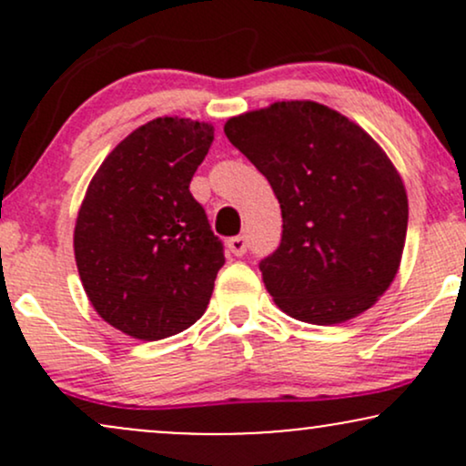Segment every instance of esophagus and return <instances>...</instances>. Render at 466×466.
Wrapping results in <instances>:
<instances>
[{
  "label": "esophagus",
  "mask_w": 466,
  "mask_h": 466,
  "mask_svg": "<svg viewBox=\"0 0 466 466\" xmlns=\"http://www.w3.org/2000/svg\"><path fill=\"white\" fill-rule=\"evenodd\" d=\"M228 249L232 251L234 256H243L248 251V238L245 237H234L228 240Z\"/></svg>",
  "instance_id": "34e87169"
}]
</instances>
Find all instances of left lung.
Listing matches in <instances>:
<instances>
[{"instance_id":"1","label":"left lung","mask_w":466,"mask_h":466,"mask_svg":"<svg viewBox=\"0 0 466 466\" xmlns=\"http://www.w3.org/2000/svg\"><path fill=\"white\" fill-rule=\"evenodd\" d=\"M223 131L280 203V248L260 260L278 309L330 326L374 307L408 234V192L386 151L313 100H278L229 117Z\"/></svg>"}]
</instances>
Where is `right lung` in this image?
<instances>
[{"label":"right lung","mask_w":466,"mask_h":466,"mask_svg":"<svg viewBox=\"0 0 466 466\" xmlns=\"http://www.w3.org/2000/svg\"><path fill=\"white\" fill-rule=\"evenodd\" d=\"M215 127L164 116L131 131L89 181L74 228L80 282L96 313L157 341L206 313L223 245L190 195Z\"/></svg>","instance_id":"right-lung-1"}]
</instances>
